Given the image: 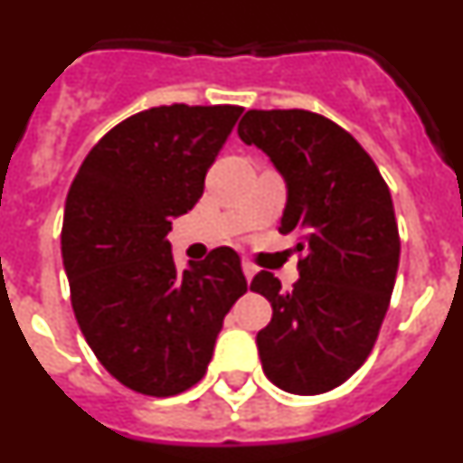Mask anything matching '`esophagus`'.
Listing matches in <instances>:
<instances>
[{
  "instance_id": "1",
  "label": "esophagus",
  "mask_w": 463,
  "mask_h": 463,
  "mask_svg": "<svg viewBox=\"0 0 463 463\" xmlns=\"http://www.w3.org/2000/svg\"><path fill=\"white\" fill-rule=\"evenodd\" d=\"M243 273H245V278H248V280H252V276L257 273V267L252 264L250 260H243Z\"/></svg>"
}]
</instances>
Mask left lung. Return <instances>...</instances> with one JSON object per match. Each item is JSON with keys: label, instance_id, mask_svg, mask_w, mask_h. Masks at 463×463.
<instances>
[{"label": "left lung", "instance_id": "1", "mask_svg": "<svg viewBox=\"0 0 463 463\" xmlns=\"http://www.w3.org/2000/svg\"><path fill=\"white\" fill-rule=\"evenodd\" d=\"M239 137L288 183L278 232L301 252L289 292L269 271L250 282L273 308L257 334L261 369L289 394H322L366 362L390 308L401 252L390 187L353 134L310 110H248Z\"/></svg>", "mask_w": 463, "mask_h": 463}]
</instances>
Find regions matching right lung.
<instances>
[{
  "instance_id": "1",
  "label": "right lung",
  "mask_w": 463,
  "mask_h": 463,
  "mask_svg": "<svg viewBox=\"0 0 463 463\" xmlns=\"http://www.w3.org/2000/svg\"><path fill=\"white\" fill-rule=\"evenodd\" d=\"M241 106H157L99 138L67 194L62 260L85 341L118 383L175 396L203 378L224 315L248 289L222 245L175 267L171 220L203 194Z\"/></svg>"
}]
</instances>
